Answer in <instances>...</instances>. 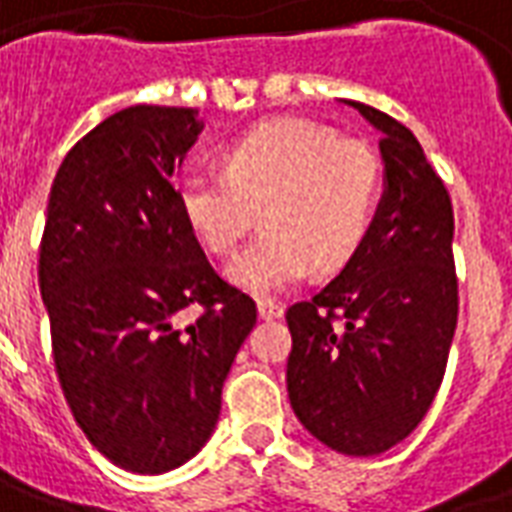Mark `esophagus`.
<instances>
[{"instance_id":"esophagus-1","label":"esophagus","mask_w":512,"mask_h":512,"mask_svg":"<svg viewBox=\"0 0 512 512\" xmlns=\"http://www.w3.org/2000/svg\"><path fill=\"white\" fill-rule=\"evenodd\" d=\"M257 315L263 321H274V318H282V304L271 299H257Z\"/></svg>"}]
</instances>
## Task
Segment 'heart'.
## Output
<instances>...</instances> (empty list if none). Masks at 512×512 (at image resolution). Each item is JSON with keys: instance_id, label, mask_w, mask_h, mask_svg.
Listing matches in <instances>:
<instances>
[{"instance_id": "heart-1", "label": "heart", "mask_w": 512, "mask_h": 512, "mask_svg": "<svg viewBox=\"0 0 512 512\" xmlns=\"http://www.w3.org/2000/svg\"><path fill=\"white\" fill-rule=\"evenodd\" d=\"M381 197V161L359 139L310 123H266L224 150V178L178 180L183 219L213 255L233 252L260 208L252 244L227 266L249 293H279L318 271H340L365 244Z\"/></svg>"}]
</instances>
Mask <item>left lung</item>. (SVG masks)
<instances>
[{
	"instance_id": "1",
	"label": "left lung",
	"mask_w": 512,
	"mask_h": 512,
	"mask_svg": "<svg viewBox=\"0 0 512 512\" xmlns=\"http://www.w3.org/2000/svg\"><path fill=\"white\" fill-rule=\"evenodd\" d=\"M381 134L384 194L365 244L310 301L288 307L290 406L343 455H381L428 414L458 323L450 194L403 123L359 101Z\"/></svg>"
}]
</instances>
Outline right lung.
<instances>
[{
  "label": "right lung",
  "instance_id": "right-lung-1",
  "mask_svg": "<svg viewBox=\"0 0 512 512\" xmlns=\"http://www.w3.org/2000/svg\"><path fill=\"white\" fill-rule=\"evenodd\" d=\"M197 109L128 106L76 142L49 194L38 282L65 400L95 450L136 474L194 458L255 301L208 263L172 178ZM202 306L197 322L179 312Z\"/></svg>",
  "mask_w": 512,
  "mask_h": 512
}]
</instances>
